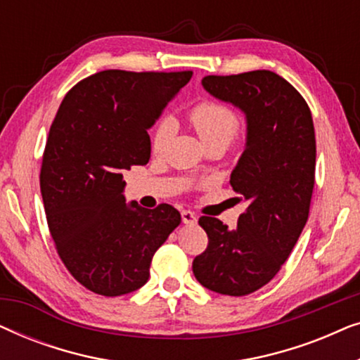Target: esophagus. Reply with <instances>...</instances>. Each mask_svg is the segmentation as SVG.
Returning a JSON list of instances; mask_svg holds the SVG:
<instances>
[{
    "label": "esophagus",
    "instance_id": "esophagus-1",
    "mask_svg": "<svg viewBox=\"0 0 360 360\" xmlns=\"http://www.w3.org/2000/svg\"><path fill=\"white\" fill-rule=\"evenodd\" d=\"M181 221H184L185 224H195L196 223V214L190 210H184V211H181Z\"/></svg>",
    "mask_w": 360,
    "mask_h": 360
}]
</instances>
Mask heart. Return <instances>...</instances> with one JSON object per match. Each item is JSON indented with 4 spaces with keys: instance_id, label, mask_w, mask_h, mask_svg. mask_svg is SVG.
<instances>
[{
    "instance_id": "obj_1",
    "label": "heart",
    "mask_w": 360,
    "mask_h": 360,
    "mask_svg": "<svg viewBox=\"0 0 360 360\" xmlns=\"http://www.w3.org/2000/svg\"><path fill=\"white\" fill-rule=\"evenodd\" d=\"M188 121L198 132L205 146L216 144V142L229 146L243 127V121L233 108L213 100L196 103L188 111ZM174 122L169 117H162L155 122L150 132V149L155 155L164 154L167 150L174 137Z\"/></svg>"
}]
</instances>
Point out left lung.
<instances>
[{
    "mask_svg": "<svg viewBox=\"0 0 360 360\" xmlns=\"http://www.w3.org/2000/svg\"><path fill=\"white\" fill-rule=\"evenodd\" d=\"M201 83L248 117V144L231 174L248 208L233 229L201 216L208 245L195 257L193 274L208 290L244 297L278 274L308 221L316 167L313 117L297 88L275 72L208 75Z\"/></svg>",
    "mask_w": 360,
    "mask_h": 360,
    "instance_id": "8db88e82",
    "label": "left lung"
}]
</instances>
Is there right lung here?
Returning a JSON list of instances; mask_svg holds the SVG:
<instances>
[{"mask_svg":"<svg viewBox=\"0 0 360 360\" xmlns=\"http://www.w3.org/2000/svg\"><path fill=\"white\" fill-rule=\"evenodd\" d=\"M191 75L103 70L78 82L58 106L39 175L42 201L58 257L93 293L141 288L155 250L180 224L167 203L126 205L122 174L149 162L147 129Z\"/></svg>","mask_w":360,"mask_h":360,"instance_id":"add662e5","label":"right lung"}]
</instances>
